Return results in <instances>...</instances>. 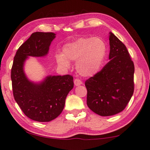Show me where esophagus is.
<instances>
[{
	"instance_id": "obj_1",
	"label": "esophagus",
	"mask_w": 150,
	"mask_h": 150,
	"mask_svg": "<svg viewBox=\"0 0 150 150\" xmlns=\"http://www.w3.org/2000/svg\"><path fill=\"white\" fill-rule=\"evenodd\" d=\"M74 85L75 86H79V85H81L83 83L82 82V81L79 79H75L74 81Z\"/></svg>"
}]
</instances>
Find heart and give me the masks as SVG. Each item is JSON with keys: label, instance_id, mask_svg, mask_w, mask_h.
I'll return each instance as SVG.
<instances>
[{"label": "heart", "instance_id": "obj_1", "mask_svg": "<svg viewBox=\"0 0 150 150\" xmlns=\"http://www.w3.org/2000/svg\"><path fill=\"white\" fill-rule=\"evenodd\" d=\"M107 54V45L100 38H79L66 44L63 54L56 56L57 63L64 68L76 62V70L80 76L91 77L100 71Z\"/></svg>", "mask_w": 150, "mask_h": 150}]
</instances>
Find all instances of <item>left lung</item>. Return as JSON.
<instances>
[{"label":"left lung","instance_id":"obj_1","mask_svg":"<svg viewBox=\"0 0 150 150\" xmlns=\"http://www.w3.org/2000/svg\"><path fill=\"white\" fill-rule=\"evenodd\" d=\"M109 62L101 71L85 82L87 105L100 116L121 112L134 91V64L123 44L109 32Z\"/></svg>","mask_w":150,"mask_h":150}]
</instances>
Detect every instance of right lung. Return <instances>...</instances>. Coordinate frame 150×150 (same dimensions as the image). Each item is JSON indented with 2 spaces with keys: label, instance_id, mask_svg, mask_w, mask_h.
<instances>
[{
  "label": "right lung",
  "instance_id": "1",
  "mask_svg": "<svg viewBox=\"0 0 150 150\" xmlns=\"http://www.w3.org/2000/svg\"><path fill=\"white\" fill-rule=\"evenodd\" d=\"M55 38L54 33L35 32L20 46L14 57L11 69L14 98L25 115L35 121L49 122L58 117L74 87L70 75H49L34 82L25 72V63L29 57L47 56Z\"/></svg>",
  "mask_w": 150,
  "mask_h": 150
}]
</instances>
